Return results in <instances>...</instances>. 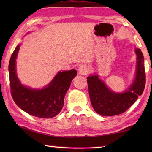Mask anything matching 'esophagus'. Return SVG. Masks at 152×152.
Segmentation results:
<instances>
[{"label":"esophagus","mask_w":152,"mask_h":152,"mask_svg":"<svg viewBox=\"0 0 152 152\" xmlns=\"http://www.w3.org/2000/svg\"><path fill=\"white\" fill-rule=\"evenodd\" d=\"M88 72V67L85 65H81L78 68V74L81 75H86Z\"/></svg>","instance_id":"esophagus-1"}]
</instances>
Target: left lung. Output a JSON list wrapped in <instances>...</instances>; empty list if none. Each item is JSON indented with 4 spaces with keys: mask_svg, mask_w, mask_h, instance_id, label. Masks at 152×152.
<instances>
[{
    "mask_svg": "<svg viewBox=\"0 0 152 152\" xmlns=\"http://www.w3.org/2000/svg\"><path fill=\"white\" fill-rule=\"evenodd\" d=\"M136 72L132 85L123 92L110 90L97 74L87 77L89 96L92 106L98 114L114 116L126 111L142 94L145 85L144 59L140 49L135 48Z\"/></svg>",
    "mask_w": 152,
    "mask_h": 152,
    "instance_id": "left-lung-1",
    "label": "left lung"
}]
</instances>
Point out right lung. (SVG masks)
<instances>
[{
  "label": "right lung",
  "instance_id": "right-lung-1",
  "mask_svg": "<svg viewBox=\"0 0 152 152\" xmlns=\"http://www.w3.org/2000/svg\"><path fill=\"white\" fill-rule=\"evenodd\" d=\"M20 44L17 45L9 64L10 86L15 103L32 116L49 119L58 115L71 82L77 75L76 70L58 72L53 79L42 89L24 86L17 76L16 59Z\"/></svg>",
  "mask_w": 152,
  "mask_h": 152
}]
</instances>
